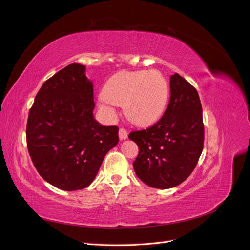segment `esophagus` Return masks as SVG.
Returning <instances> with one entry per match:
<instances>
[{"label":"esophagus","mask_w":250,"mask_h":250,"mask_svg":"<svg viewBox=\"0 0 250 250\" xmlns=\"http://www.w3.org/2000/svg\"><path fill=\"white\" fill-rule=\"evenodd\" d=\"M119 138L121 141L126 140L128 138V132L126 129H124V128H121V129L119 130Z\"/></svg>","instance_id":"obj_1"}]
</instances>
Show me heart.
<instances>
[{"mask_svg": "<svg viewBox=\"0 0 250 250\" xmlns=\"http://www.w3.org/2000/svg\"><path fill=\"white\" fill-rule=\"evenodd\" d=\"M168 98V82L158 71H124L106 81L99 102L108 117L116 116L113 104L123 105L128 120L146 126L155 123L163 116Z\"/></svg>", "mask_w": 250, "mask_h": 250, "instance_id": "1", "label": "heart"}]
</instances>
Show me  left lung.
<instances>
[{
    "instance_id": "left-lung-1",
    "label": "left lung",
    "mask_w": 250,
    "mask_h": 250,
    "mask_svg": "<svg viewBox=\"0 0 250 250\" xmlns=\"http://www.w3.org/2000/svg\"><path fill=\"white\" fill-rule=\"evenodd\" d=\"M163 118L146 130L132 131L139 146L133 163L138 177L151 188H170L191 175L203 149L202 107L197 90L175 73Z\"/></svg>"
}]
</instances>
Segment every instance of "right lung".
Wrapping results in <instances>:
<instances>
[{
	"label": "right lung",
	"instance_id": "obj_1",
	"mask_svg": "<svg viewBox=\"0 0 250 250\" xmlns=\"http://www.w3.org/2000/svg\"><path fill=\"white\" fill-rule=\"evenodd\" d=\"M94 85L85 66L72 63L48 79L29 111L27 146L40 175L60 190L93 183L119 128L94 118Z\"/></svg>",
	"mask_w": 250,
	"mask_h": 250
}]
</instances>
